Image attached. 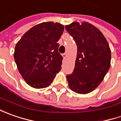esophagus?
<instances>
[{
	"label": "esophagus",
	"instance_id": "1",
	"mask_svg": "<svg viewBox=\"0 0 121 121\" xmlns=\"http://www.w3.org/2000/svg\"><path fill=\"white\" fill-rule=\"evenodd\" d=\"M63 57L64 58H66V57H67V53H64L63 54Z\"/></svg>",
	"mask_w": 121,
	"mask_h": 121
}]
</instances>
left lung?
Segmentation results:
<instances>
[{
    "mask_svg": "<svg viewBox=\"0 0 121 121\" xmlns=\"http://www.w3.org/2000/svg\"><path fill=\"white\" fill-rule=\"evenodd\" d=\"M65 29L77 47L73 72L67 75L69 86L77 94H88L100 85L109 70V44L102 32L87 22L75 21Z\"/></svg>",
    "mask_w": 121,
    "mask_h": 121,
    "instance_id": "obj_1",
    "label": "left lung"
}]
</instances>
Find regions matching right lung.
I'll return each mask as SVG.
<instances>
[{
    "instance_id": "right-lung-1",
    "label": "right lung",
    "mask_w": 121,
    "mask_h": 121,
    "mask_svg": "<svg viewBox=\"0 0 121 121\" xmlns=\"http://www.w3.org/2000/svg\"><path fill=\"white\" fill-rule=\"evenodd\" d=\"M63 31L64 26L58 23L44 22L31 27L17 42L14 58L28 85L47 87L60 71L63 58L57 42Z\"/></svg>"
}]
</instances>
